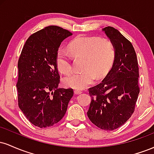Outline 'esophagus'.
Masks as SVG:
<instances>
[{
    "instance_id": "esophagus-1",
    "label": "esophagus",
    "mask_w": 154,
    "mask_h": 154,
    "mask_svg": "<svg viewBox=\"0 0 154 154\" xmlns=\"http://www.w3.org/2000/svg\"><path fill=\"white\" fill-rule=\"evenodd\" d=\"M74 92H75V94H77V95H78V94H80V93H82V92H81L80 91H79V90H75V91H74Z\"/></svg>"
}]
</instances>
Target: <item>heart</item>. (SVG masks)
<instances>
[{
  "mask_svg": "<svg viewBox=\"0 0 154 154\" xmlns=\"http://www.w3.org/2000/svg\"><path fill=\"white\" fill-rule=\"evenodd\" d=\"M69 50L74 57H84L82 69L63 79L66 87L82 90L94 82L95 77H105L110 70L115 57V48L110 40L98 37L79 35L69 45ZM60 49L56 55V65L61 73L68 75L73 70L71 55Z\"/></svg>",
  "mask_w": 154,
  "mask_h": 154,
  "instance_id": "heart-1",
  "label": "heart"
}]
</instances>
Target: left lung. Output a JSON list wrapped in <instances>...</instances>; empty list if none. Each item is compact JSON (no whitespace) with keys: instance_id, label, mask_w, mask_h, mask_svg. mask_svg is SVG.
Returning a JSON list of instances; mask_svg holds the SVG:
<instances>
[{"instance_id":"left-lung-1","label":"left lung","mask_w":154,"mask_h":154,"mask_svg":"<svg viewBox=\"0 0 154 154\" xmlns=\"http://www.w3.org/2000/svg\"><path fill=\"white\" fill-rule=\"evenodd\" d=\"M102 30L114 44L115 57L102 82L88 89L91 102L87 114L98 128L114 130L126 122L135 111L140 92L139 68L135 49L128 39L112 26Z\"/></svg>"}]
</instances>
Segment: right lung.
<instances>
[{"instance_id":"obj_1","label":"right lung","mask_w":154,"mask_h":154,"mask_svg":"<svg viewBox=\"0 0 154 154\" xmlns=\"http://www.w3.org/2000/svg\"><path fill=\"white\" fill-rule=\"evenodd\" d=\"M72 33L48 26L26 40L18 61L17 83L19 109L32 125L53 126L66 111L73 89L59 88L56 55L61 42Z\"/></svg>"}]
</instances>
